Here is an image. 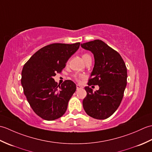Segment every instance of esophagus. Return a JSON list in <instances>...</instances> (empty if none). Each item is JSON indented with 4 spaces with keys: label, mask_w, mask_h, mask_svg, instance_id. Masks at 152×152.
Masks as SVG:
<instances>
[{
    "label": "esophagus",
    "mask_w": 152,
    "mask_h": 152,
    "mask_svg": "<svg viewBox=\"0 0 152 152\" xmlns=\"http://www.w3.org/2000/svg\"><path fill=\"white\" fill-rule=\"evenodd\" d=\"M82 88H83V87L81 86L80 85H78V84L76 85V89H82Z\"/></svg>",
    "instance_id": "esophagus-1"
}]
</instances>
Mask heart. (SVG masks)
<instances>
[{
	"label": "heart",
	"instance_id": "heart-1",
	"mask_svg": "<svg viewBox=\"0 0 152 152\" xmlns=\"http://www.w3.org/2000/svg\"><path fill=\"white\" fill-rule=\"evenodd\" d=\"M82 59L86 63V61L89 59H91V57L89 54L84 53V54L82 55ZM83 77H84V76L82 75V74H76V75H74V78H75V79L77 80L82 79V78H83Z\"/></svg>",
	"mask_w": 152,
	"mask_h": 152
}]
</instances>
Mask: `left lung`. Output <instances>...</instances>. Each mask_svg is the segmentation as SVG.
<instances>
[{
  "instance_id": "obj_1",
  "label": "left lung",
  "mask_w": 152,
  "mask_h": 152,
  "mask_svg": "<svg viewBox=\"0 0 152 152\" xmlns=\"http://www.w3.org/2000/svg\"><path fill=\"white\" fill-rule=\"evenodd\" d=\"M81 46L91 51L95 58L89 86L85 88L87 96L83 100V107L93 118L106 119L114 114L122 101L127 85V67L119 53L102 40L88 42ZM91 85H98L99 89L93 92L89 88Z\"/></svg>"
}]
</instances>
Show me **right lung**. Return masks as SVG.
I'll use <instances>...</instances> for the list:
<instances>
[{"label":"right lung","instance_id":"right-lung-1","mask_svg":"<svg viewBox=\"0 0 152 152\" xmlns=\"http://www.w3.org/2000/svg\"><path fill=\"white\" fill-rule=\"evenodd\" d=\"M80 45V42L48 45L37 51L24 64L21 80L24 94L33 111L45 120L61 118L76 91V86L72 81L67 80L57 85L53 77L65 67Z\"/></svg>","mask_w":152,"mask_h":152}]
</instances>
